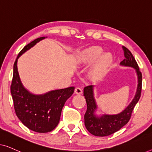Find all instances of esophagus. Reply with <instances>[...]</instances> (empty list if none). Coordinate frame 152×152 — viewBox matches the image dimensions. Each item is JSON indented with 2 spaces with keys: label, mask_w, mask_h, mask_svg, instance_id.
I'll list each match as a JSON object with an SVG mask.
<instances>
[{
  "label": "esophagus",
  "mask_w": 152,
  "mask_h": 152,
  "mask_svg": "<svg viewBox=\"0 0 152 152\" xmlns=\"http://www.w3.org/2000/svg\"><path fill=\"white\" fill-rule=\"evenodd\" d=\"M75 93H76V94H77V95L82 94V90L80 88V87H77V88L75 89Z\"/></svg>",
  "instance_id": "1"
}]
</instances>
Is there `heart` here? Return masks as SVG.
<instances>
[{"mask_svg": "<svg viewBox=\"0 0 152 152\" xmlns=\"http://www.w3.org/2000/svg\"><path fill=\"white\" fill-rule=\"evenodd\" d=\"M102 48L92 46L82 51L77 57L80 65L86 66L93 64L89 70V77L93 82H99L109 72L113 62V55L109 52L103 53Z\"/></svg>", "mask_w": 152, "mask_h": 152, "instance_id": "1", "label": "heart"}]
</instances>
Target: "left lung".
<instances>
[{"label":"left lung","mask_w":152,"mask_h":152,"mask_svg":"<svg viewBox=\"0 0 152 152\" xmlns=\"http://www.w3.org/2000/svg\"><path fill=\"white\" fill-rule=\"evenodd\" d=\"M125 59L120 62V65L132 67L136 70L138 76V87L134 99L121 113L115 115L104 114L97 116L95 114L97 104L93 94V86L84 87V96L87 104V110L84 115V124L86 129L95 136H107L118 132L129 121L133 110L140 97L142 91V73L139 70L138 64L132 53L122 46Z\"/></svg>","instance_id":"1"}]
</instances>
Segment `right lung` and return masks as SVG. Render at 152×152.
Returning a JSON list of instances; mask_svg holds the SVG:
<instances>
[{"instance_id": "add662e5", "label": "right lung", "mask_w": 152, "mask_h": 152, "mask_svg": "<svg viewBox=\"0 0 152 152\" xmlns=\"http://www.w3.org/2000/svg\"><path fill=\"white\" fill-rule=\"evenodd\" d=\"M45 38L43 37L35 39L26 45L18 54L14 64L13 78L10 87L14 110L18 119L29 129L38 133L50 132L57 126L64 104L75 90V87L71 86L43 95H34L23 86L18 72V59Z\"/></svg>"}]
</instances>
